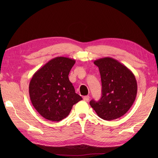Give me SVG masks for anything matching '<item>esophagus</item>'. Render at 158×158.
I'll list each match as a JSON object with an SVG mask.
<instances>
[{"label": "esophagus", "instance_id": "obj_1", "mask_svg": "<svg viewBox=\"0 0 158 158\" xmlns=\"http://www.w3.org/2000/svg\"><path fill=\"white\" fill-rule=\"evenodd\" d=\"M89 99V96H85L83 97V100H84V101H85V102H88Z\"/></svg>", "mask_w": 158, "mask_h": 158}]
</instances>
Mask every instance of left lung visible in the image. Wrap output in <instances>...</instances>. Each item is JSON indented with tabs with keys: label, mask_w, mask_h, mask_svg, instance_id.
Listing matches in <instances>:
<instances>
[{
	"label": "left lung",
	"mask_w": 158,
	"mask_h": 158,
	"mask_svg": "<svg viewBox=\"0 0 158 158\" xmlns=\"http://www.w3.org/2000/svg\"><path fill=\"white\" fill-rule=\"evenodd\" d=\"M102 81V97L99 101L91 100L89 105L98 117L110 121L119 118L128 111L137 94L135 76L117 60L105 57L95 60Z\"/></svg>",
	"instance_id": "8db88e82"
}]
</instances>
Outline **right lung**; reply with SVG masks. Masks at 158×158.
Returning a JSON list of instances; mask_svg holds the SVG:
<instances>
[{
	"label": "right lung",
	"instance_id": "add662e5",
	"mask_svg": "<svg viewBox=\"0 0 158 158\" xmlns=\"http://www.w3.org/2000/svg\"><path fill=\"white\" fill-rule=\"evenodd\" d=\"M75 60L56 57L40 68L29 83V95L37 112L45 119L60 122L69 115L73 106L82 98L69 81Z\"/></svg>",
	"mask_w": 158,
	"mask_h": 158
}]
</instances>
